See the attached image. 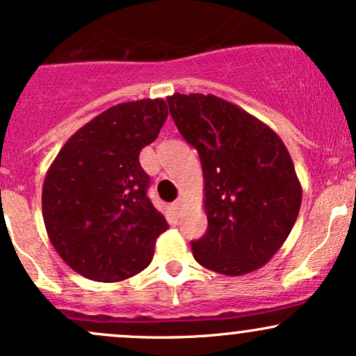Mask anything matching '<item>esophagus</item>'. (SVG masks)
Segmentation results:
<instances>
[{
    "instance_id": "34e87169",
    "label": "esophagus",
    "mask_w": 356,
    "mask_h": 356,
    "mask_svg": "<svg viewBox=\"0 0 356 356\" xmlns=\"http://www.w3.org/2000/svg\"><path fill=\"white\" fill-rule=\"evenodd\" d=\"M172 209H174L177 214H181L182 209H184V201H182V199H177V201H174V202H172Z\"/></svg>"
}]
</instances>
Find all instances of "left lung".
<instances>
[{"instance_id": "left-lung-1", "label": "left lung", "mask_w": 356, "mask_h": 356, "mask_svg": "<svg viewBox=\"0 0 356 356\" xmlns=\"http://www.w3.org/2000/svg\"><path fill=\"white\" fill-rule=\"evenodd\" d=\"M179 131L199 152L208 232L193 241L202 267L243 275L267 264L294 228L302 187L268 124L214 95L167 97Z\"/></svg>"}]
</instances>
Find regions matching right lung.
Listing matches in <instances>:
<instances>
[{
    "label": "right lung",
    "mask_w": 356,
    "mask_h": 356,
    "mask_svg": "<svg viewBox=\"0 0 356 356\" xmlns=\"http://www.w3.org/2000/svg\"><path fill=\"white\" fill-rule=\"evenodd\" d=\"M167 115L160 97L108 108L70 136L47 170V235L60 259L86 279L120 282L154 259L167 221L147 197L148 175L138 157Z\"/></svg>",
    "instance_id": "1"
}]
</instances>
